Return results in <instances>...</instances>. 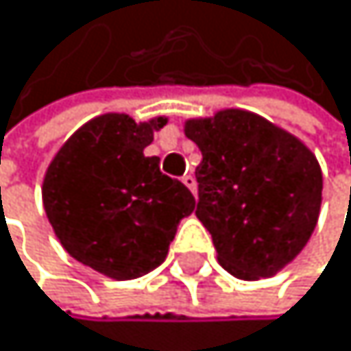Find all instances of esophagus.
<instances>
[{
    "instance_id": "1",
    "label": "esophagus",
    "mask_w": 351,
    "mask_h": 351,
    "mask_svg": "<svg viewBox=\"0 0 351 351\" xmlns=\"http://www.w3.org/2000/svg\"><path fill=\"white\" fill-rule=\"evenodd\" d=\"M183 183H185V187L193 193V196H196V179H193L191 174H185V177H183Z\"/></svg>"
}]
</instances>
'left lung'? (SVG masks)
<instances>
[{
	"instance_id": "obj_1",
	"label": "left lung",
	"mask_w": 351,
	"mask_h": 351,
	"mask_svg": "<svg viewBox=\"0 0 351 351\" xmlns=\"http://www.w3.org/2000/svg\"><path fill=\"white\" fill-rule=\"evenodd\" d=\"M198 145L196 215L217 262L237 279L273 277L311 239L322 206V168L311 149L264 117L223 108L187 119Z\"/></svg>"
}]
</instances>
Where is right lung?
Instances as JSON below:
<instances>
[{
	"instance_id": "add662e5",
	"label": "right lung",
	"mask_w": 351,
	"mask_h": 351,
	"mask_svg": "<svg viewBox=\"0 0 351 351\" xmlns=\"http://www.w3.org/2000/svg\"><path fill=\"white\" fill-rule=\"evenodd\" d=\"M168 123H136L125 112L80 125L55 153L42 181V204L55 237L80 264L128 281L160 266L177 226L196 208L191 191L147 158L153 134Z\"/></svg>"
}]
</instances>
